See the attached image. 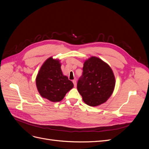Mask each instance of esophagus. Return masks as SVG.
<instances>
[{
  "mask_svg": "<svg viewBox=\"0 0 149 149\" xmlns=\"http://www.w3.org/2000/svg\"><path fill=\"white\" fill-rule=\"evenodd\" d=\"M73 83L74 84V86L76 88V81L74 79V80H73Z\"/></svg>",
  "mask_w": 149,
  "mask_h": 149,
  "instance_id": "obj_1",
  "label": "esophagus"
}]
</instances>
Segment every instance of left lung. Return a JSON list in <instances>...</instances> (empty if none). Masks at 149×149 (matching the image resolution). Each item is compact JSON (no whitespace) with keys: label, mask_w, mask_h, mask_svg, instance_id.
Listing matches in <instances>:
<instances>
[{"label":"left lung","mask_w":149,"mask_h":149,"mask_svg":"<svg viewBox=\"0 0 149 149\" xmlns=\"http://www.w3.org/2000/svg\"><path fill=\"white\" fill-rule=\"evenodd\" d=\"M77 89L83 101L90 106L105 102L113 93L115 77L111 67L100 58L91 56L86 60Z\"/></svg>","instance_id":"1"}]
</instances>
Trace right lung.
Here are the masks:
<instances>
[{"instance_id": "1", "label": "right lung", "mask_w": 149, "mask_h": 149, "mask_svg": "<svg viewBox=\"0 0 149 149\" xmlns=\"http://www.w3.org/2000/svg\"><path fill=\"white\" fill-rule=\"evenodd\" d=\"M36 85L41 96L52 102H59L73 88V83L63 74L59 60L48 58L40 68Z\"/></svg>"}]
</instances>
